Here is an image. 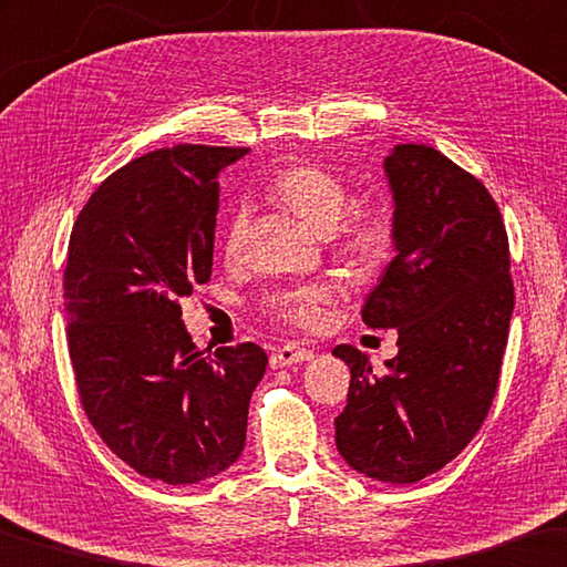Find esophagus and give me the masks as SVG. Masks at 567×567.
<instances>
[{
    "mask_svg": "<svg viewBox=\"0 0 567 567\" xmlns=\"http://www.w3.org/2000/svg\"><path fill=\"white\" fill-rule=\"evenodd\" d=\"M313 359V351L311 349H303V347H296V344H286L281 349H276L271 354V369H284V367H293L299 364V361H311Z\"/></svg>",
    "mask_w": 567,
    "mask_h": 567,
    "instance_id": "obj_1",
    "label": "esophagus"
}]
</instances>
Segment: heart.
Wrapping results in <instances>:
<instances>
[{
    "label": "heart",
    "mask_w": 567,
    "mask_h": 567,
    "mask_svg": "<svg viewBox=\"0 0 567 567\" xmlns=\"http://www.w3.org/2000/svg\"><path fill=\"white\" fill-rule=\"evenodd\" d=\"M266 196L317 234H329L331 256L349 271L374 274L394 256L396 226L389 210L359 208L344 219L351 193L349 185L331 171L313 163H289L268 178ZM248 216L244 208H236L223 230V256L228 261L244 256ZM329 301L331 293L323 286H293L271 293L264 306L276 321L313 331L323 323Z\"/></svg>",
    "instance_id": "1"
}]
</instances>
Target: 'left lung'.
Masks as SVG:
<instances>
[{
	"instance_id": "obj_1",
	"label": "left lung",
	"mask_w": 567,
	"mask_h": 567,
	"mask_svg": "<svg viewBox=\"0 0 567 567\" xmlns=\"http://www.w3.org/2000/svg\"><path fill=\"white\" fill-rule=\"evenodd\" d=\"M384 171L394 193L396 256L361 309L396 329L386 374L339 344L351 369L337 450L361 475L410 485L467 447L493 406L515 306L509 244L497 203L475 175L430 145H396Z\"/></svg>"
}]
</instances>
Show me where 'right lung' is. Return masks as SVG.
Listing matches in <instances>:
<instances>
[{
	"instance_id": "add662e5",
	"label": "right lung",
	"mask_w": 567,
	"mask_h": 567,
	"mask_svg": "<svg viewBox=\"0 0 567 567\" xmlns=\"http://www.w3.org/2000/svg\"><path fill=\"white\" fill-rule=\"evenodd\" d=\"M246 153L175 145L135 157L72 226L64 313L82 410L120 460L168 485L234 465L268 364L250 341L206 354L181 319V299L210 281L216 178Z\"/></svg>"
}]
</instances>
